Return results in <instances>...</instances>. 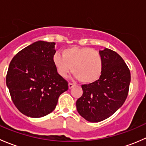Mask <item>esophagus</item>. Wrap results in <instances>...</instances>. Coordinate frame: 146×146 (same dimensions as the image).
Returning <instances> with one entry per match:
<instances>
[{
	"label": "esophagus",
	"mask_w": 146,
	"mask_h": 146,
	"mask_svg": "<svg viewBox=\"0 0 146 146\" xmlns=\"http://www.w3.org/2000/svg\"><path fill=\"white\" fill-rule=\"evenodd\" d=\"M75 86V84L73 83H71V82H69L68 83V88L69 89H71L72 88H73V87Z\"/></svg>",
	"instance_id": "1"
}]
</instances>
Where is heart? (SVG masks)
Returning <instances> with one entry per match:
<instances>
[{
  "label": "heart",
  "mask_w": 146,
  "mask_h": 146,
  "mask_svg": "<svg viewBox=\"0 0 146 146\" xmlns=\"http://www.w3.org/2000/svg\"><path fill=\"white\" fill-rule=\"evenodd\" d=\"M61 56L54 54L53 63L61 77L72 73L82 82L92 83L100 78L103 70V61L98 51L87 47L72 46L61 51Z\"/></svg>",
  "instance_id": "heart-1"
}]
</instances>
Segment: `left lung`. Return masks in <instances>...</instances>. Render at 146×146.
I'll list each match as a JSON object with an SVG mask.
<instances>
[{
  "label": "left lung",
  "instance_id": "1",
  "mask_svg": "<svg viewBox=\"0 0 146 146\" xmlns=\"http://www.w3.org/2000/svg\"><path fill=\"white\" fill-rule=\"evenodd\" d=\"M103 70L99 80L82 85V95L76 102L81 117L90 122H99L111 117L127 98L131 73L123 58L105 48L100 51Z\"/></svg>",
  "mask_w": 146,
  "mask_h": 146
}]
</instances>
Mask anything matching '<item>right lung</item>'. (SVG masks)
Segmentation results:
<instances>
[{"mask_svg": "<svg viewBox=\"0 0 146 146\" xmlns=\"http://www.w3.org/2000/svg\"><path fill=\"white\" fill-rule=\"evenodd\" d=\"M55 43L38 41L19 51L10 61L6 85L17 110L32 118L50 114L68 82L58 73L53 57Z\"/></svg>", "mask_w": 146, "mask_h": 146, "instance_id": "obj_1", "label": "right lung"}]
</instances>
